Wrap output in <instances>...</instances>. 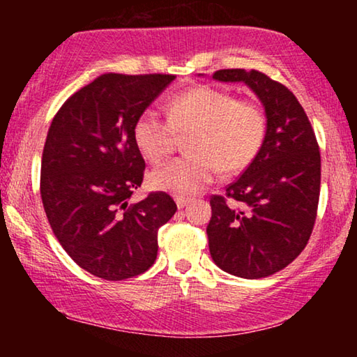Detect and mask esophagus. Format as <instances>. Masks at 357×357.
<instances>
[{"label": "esophagus", "instance_id": "1", "mask_svg": "<svg viewBox=\"0 0 357 357\" xmlns=\"http://www.w3.org/2000/svg\"><path fill=\"white\" fill-rule=\"evenodd\" d=\"M175 203H177V208L182 209L187 206V204L190 203V198H185V197H177L175 198Z\"/></svg>", "mask_w": 357, "mask_h": 357}]
</instances>
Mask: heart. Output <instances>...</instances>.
<instances>
[{
    "label": "heart",
    "instance_id": "b5f03b06",
    "mask_svg": "<svg viewBox=\"0 0 357 357\" xmlns=\"http://www.w3.org/2000/svg\"><path fill=\"white\" fill-rule=\"evenodd\" d=\"M190 131L187 148L192 154L155 169L149 175L154 190L187 197L211 183L221 170L242 172L260 153L266 115L257 102L199 84L167 102V119L153 109L141 112L133 125V139L149 162L159 164L172 154L177 133Z\"/></svg>",
    "mask_w": 357,
    "mask_h": 357
}]
</instances>
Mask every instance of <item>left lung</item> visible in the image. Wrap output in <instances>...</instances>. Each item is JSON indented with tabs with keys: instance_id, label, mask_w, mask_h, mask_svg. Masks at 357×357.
<instances>
[{
	"instance_id": "1",
	"label": "left lung",
	"mask_w": 357,
	"mask_h": 357,
	"mask_svg": "<svg viewBox=\"0 0 357 357\" xmlns=\"http://www.w3.org/2000/svg\"><path fill=\"white\" fill-rule=\"evenodd\" d=\"M216 81L245 82L261 100L266 133L260 153L226 197L213 195L206 227L209 253L234 276L275 275L309 242L320 197V151L296 96L257 70H219ZM239 203L232 207L227 198Z\"/></svg>"
}]
</instances>
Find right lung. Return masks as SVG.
I'll return each instance as SVG.
<instances>
[{"label":"right lung","mask_w":357,"mask_h":357,"mask_svg":"<svg viewBox=\"0 0 357 357\" xmlns=\"http://www.w3.org/2000/svg\"><path fill=\"white\" fill-rule=\"evenodd\" d=\"M174 79L107 73L75 92L48 128L40 169L43 209L68 255L102 280L148 271L158 257L159 227L177 211L165 192L128 203L146 165L133 125Z\"/></svg>","instance_id":"obj_1"}]
</instances>
